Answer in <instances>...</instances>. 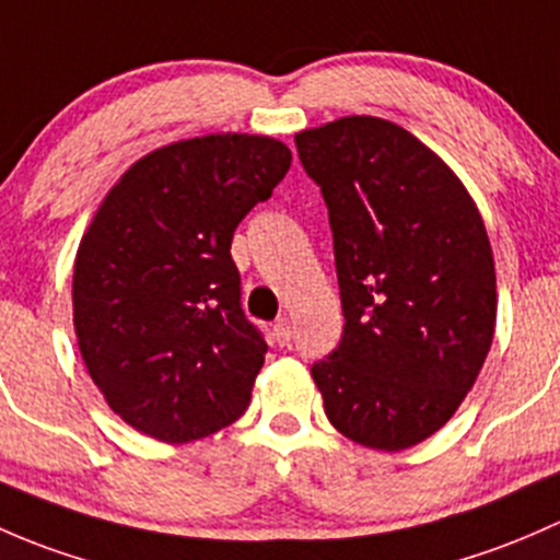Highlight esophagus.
Here are the masks:
<instances>
[{
    "label": "esophagus",
    "mask_w": 560,
    "mask_h": 560,
    "mask_svg": "<svg viewBox=\"0 0 560 560\" xmlns=\"http://www.w3.org/2000/svg\"><path fill=\"white\" fill-rule=\"evenodd\" d=\"M272 337H275V342H278V345L291 342V320L280 318L278 323H275V326H272Z\"/></svg>",
    "instance_id": "34e87169"
}]
</instances>
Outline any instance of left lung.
Masks as SVG:
<instances>
[{"label": "left lung", "mask_w": 560, "mask_h": 560, "mask_svg": "<svg viewBox=\"0 0 560 560\" xmlns=\"http://www.w3.org/2000/svg\"><path fill=\"white\" fill-rule=\"evenodd\" d=\"M296 151L326 199L345 315L313 364L323 409L359 445L407 451L453 418L491 350L486 223L451 166L385 118L304 129Z\"/></svg>", "instance_id": "8db88e82"}]
</instances>
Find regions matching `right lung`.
<instances>
[{"label": "right lung", "mask_w": 560, "mask_h": 560, "mask_svg": "<svg viewBox=\"0 0 560 560\" xmlns=\"http://www.w3.org/2000/svg\"><path fill=\"white\" fill-rule=\"evenodd\" d=\"M288 166L275 137L172 142L135 161L91 218L74 256V334L107 407L140 434L183 445L250 405L267 342L242 313L229 250Z\"/></svg>", "instance_id": "right-lung-1"}]
</instances>
